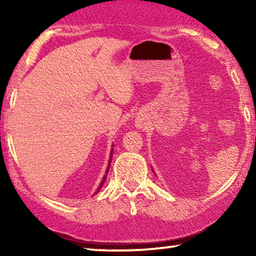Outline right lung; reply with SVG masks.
I'll use <instances>...</instances> for the list:
<instances>
[{"instance_id":"1","label":"right lung","mask_w":256,"mask_h":256,"mask_svg":"<svg viewBox=\"0 0 256 256\" xmlns=\"http://www.w3.org/2000/svg\"><path fill=\"white\" fill-rule=\"evenodd\" d=\"M112 146H114V144H112ZM112 152H114V150H112H112H110V162H108V166H107V170H106V174H105V176L102 177V183H100V185L98 186V188H97L96 192L94 193V196H96V194L99 192V190H102V188L104 183H105V182H106V178H107V174H108V170H110V162H112Z\"/></svg>"}]
</instances>
